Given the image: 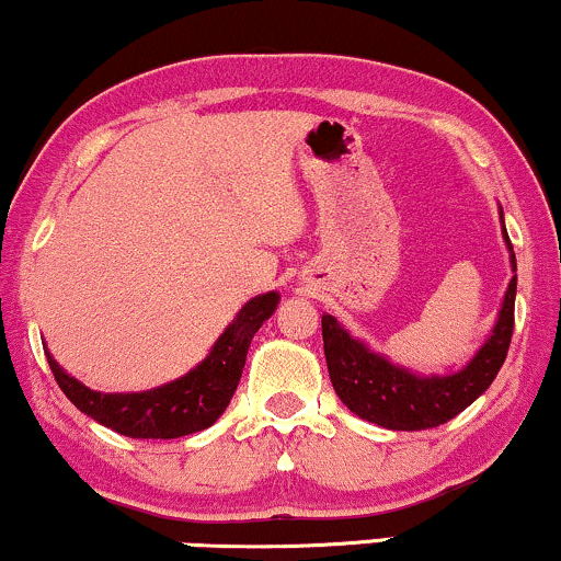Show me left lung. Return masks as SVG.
Masks as SVG:
<instances>
[{
	"label": "left lung",
	"instance_id": "left-lung-1",
	"mask_svg": "<svg viewBox=\"0 0 561 561\" xmlns=\"http://www.w3.org/2000/svg\"><path fill=\"white\" fill-rule=\"evenodd\" d=\"M500 220L504 244L510 249V267L515 275L504 291L492 333L481 343L471 362L460 369L445 371V375H421V371L405 369L351 335L333 314H322L330 382L351 413L392 432H419V428L447 424L489 390L507 358L515 328L517 262L507 228H504L502 205Z\"/></svg>",
	"mask_w": 561,
	"mask_h": 561
}]
</instances>
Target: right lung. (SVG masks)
<instances>
[{"mask_svg":"<svg viewBox=\"0 0 561 561\" xmlns=\"http://www.w3.org/2000/svg\"><path fill=\"white\" fill-rule=\"evenodd\" d=\"M280 304L278 291L249 299L210 345L207 356L184 377L142 392H99L67 375L46 351L61 392L99 424L133 439H176L213 426L231 403L244 371L249 343Z\"/></svg>","mask_w":561,"mask_h":561,"instance_id":"right-lung-1","label":"right lung"}]
</instances>
